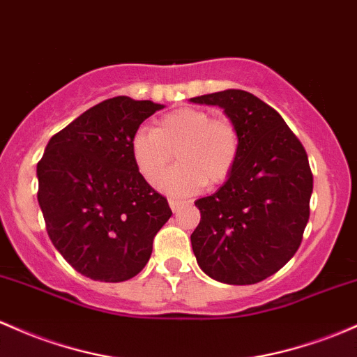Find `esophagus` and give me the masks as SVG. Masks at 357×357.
<instances>
[{
	"label": "esophagus",
	"mask_w": 357,
	"mask_h": 357,
	"mask_svg": "<svg viewBox=\"0 0 357 357\" xmlns=\"http://www.w3.org/2000/svg\"><path fill=\"white\" fill-rule=\"evenodd\" d=\"M183 205H185V203H183L181 199H174V198L169 199V206H171L172 211H178L179 208H181Z\"/></svg>",
	"instance_id": "esophagus-1"
}]
</instances>
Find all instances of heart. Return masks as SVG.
<instances>
[{"label":"heart","instance_id":"heart-1","mask_svg":"<svg viewBox=\"0 0 357 357\" xmlns=\"http://www.w3.org/2000/svg\"><path fill=\"white\" fill-rule=\"evenodd\" d=\"M241 152V135L227 119H213L199 108H178L139 128L130 139L135 169L147 183L167 169L172 154L179 166L167 171L158 188L171 197H190L206 185H220L232 174Z\"/></svg>","mask_w":357,"mask_h":357}]
</instances>
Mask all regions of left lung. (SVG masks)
Listing matches in <instances>:
<instances>
[{"label": "left lung", "instance_id": "1", "mask_svg": "<svg viewBox=\"0 0 357 357\" xmlns=\"http://www.w3.org/2000/svg\"><path fill=\"white\" fill-rule=\"evenodd\" d=\"M217 105L237 127L232 174L195 202L202 220L191 245L203 273L227 284H254L298 250L310 217L313 176L307 152L276 109L242 89L191 98Z\"/></svg>", "mask_w": 357, "mask_h": 357}]
</instances>
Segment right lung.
I'll use <instances>...</instances> for the list:
<instances>
[{"instance_id": "1", "label": "right lung", "mask_w": 357, "mask_h": 357, "mask_svg": "<svg viewBox=\"0 0 357 357\" xmlns=\"http://www.w3.org/2000/svg\"><path fill=\"white\" fill-rule=\"evenodd\" d=\"M164 108L115 96L70 121L37 164L38 205L54 248L95 281L120 283L144 269L172 211L135 169L130 139Z\"/></svg>"}]
</instances>
